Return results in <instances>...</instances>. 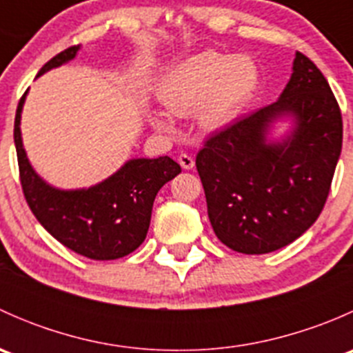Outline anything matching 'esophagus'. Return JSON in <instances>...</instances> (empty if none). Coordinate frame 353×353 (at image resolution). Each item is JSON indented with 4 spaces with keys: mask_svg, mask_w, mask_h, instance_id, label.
<instances>
[{
    "mask_svg": "<svg viewBox=\"0 0 353 353\" xmlns=\"http://www.w3.org/2000/svg\"><path fill=\"white\" fill-rule=\"evenodd\" d=\"M179 163H181V167H183V169H193L194 167V159L191 155H188V154H181L179 155Z\"/></svg>",
    "mask_w": 353,
    "mask_h": 353,
    "instance_id": "obj_1",
    "label": "esophagus"
}]
</instances>
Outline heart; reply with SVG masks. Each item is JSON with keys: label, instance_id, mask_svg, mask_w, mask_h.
Instances as JSON below:
<instances>
[{"label": "heart", "instance_id": "obj_1", "mask_svg": "<svg viewBox=\"0 0 353 353\" xmlns=\"http://www.w3.org/2000/svg\"><path fill=\"white\" fill-rule=\"evenodd\" d=\"M259 71L249 56L203 51L167 71L157 88L160 104L172 116L196 112L203 131L229 126L258 90ZM152 124L160 131L174 128L163 110H150Z\"/></svg>", "mask_w": 353, "mask_h": 353}]
</instances>
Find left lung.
<instances>
[{
	"instance_id": "obj_1",
	"label": "left lung",
	"mask_w": 353,
	"mask_h": 353,
	"mask_svg": "<svg viewBox=\"0 0 353 353\" xmlns=\"http://www.w3.org/2000/svg\"><path fill=\"white\" fill-rule=\"evenodd\" d=\"M283 119L282 139L271 130ZM338 102L318 66L295 52L279 101L206 140L196 155L208 219L232 251L265 254L294 243L318 220L341 154Z\"/></svg>"
}]
</instances>
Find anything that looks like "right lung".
I'll list each match as a JSON object with an SVG mask.
<instances>
[{
  "mask_svg": "<svg viewBox=\"0 0 353 353\" xmlns=\"http://www.w3.org/2000/svg\"><path fill=\"white\" fill-rule=\"evenodd\" d=\"M80 48L71 46L56 54L37 77L77 58ZM27 92L17 108L13 138L22 190L35 219L56 241L85 258L108 261L133 252L147 237L157 193L181 172V165L167 155L141 157L130 159L112 176L90 188L51 186L35 172L23 148L20 121Z\"/></svg>",
  "mask_w": 353,
  "mask_h": 353,
  "instance_id": "1",
  "label": "right lung"
}]
</instances>
